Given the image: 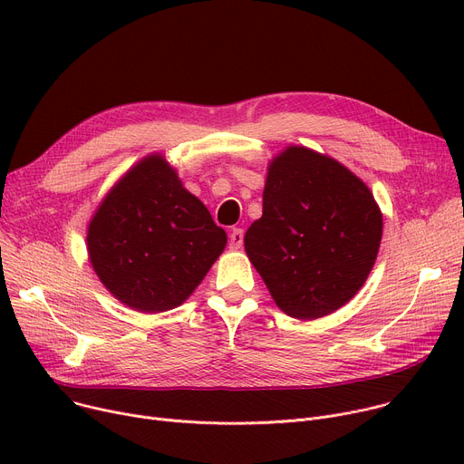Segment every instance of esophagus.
<instances>
[{
	"instance_id": "obj_1",
	"label": "esophagus",
	"mask_w": 464,
	"mask_h": 464,
	"mask_svg": "<svg viewBox=\"0 0 464 464\" xmlns=\"http://www.w3.org/2000/svg\"><path fill=\"white\" fill-rule=\"evenodd\" d=\"M242 242H245V231L238 227H233L229 233V248L238 250L242 246Z\"/></svg>"
}]
</instances>
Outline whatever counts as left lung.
<instances>
[{
    "label": "left lung",
    "mask_w": 464,
    "mask_h": 464,
    "mask_svg": "<svg viewBox=\"0 0 464 464\" xmlns=\"http://www.w3.org/2000/svg\"><path fill=\"white\" fill-rule=\"evenodd\" d=\"M380 240L371 189L338 161L289 146L269 167L263 216L248 227L245 248L278 308L315 320L357 294Z\"/></svg>",
    "instance_id": "left-lung-1"
}]
</instances>
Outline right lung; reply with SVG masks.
<instances>
[{
	"instance_id": "obj_1",
	"label": "right lung",
	"mask_w": 464,
	"mask_h": 464,
	"mask_svg": "<svg viewBox=\"0 0 464 464\" xmlns=\"http://www.w3.org/2000/svg\"><path fill=\"white\" fill-rule=\"evenodd\" d=\"M93 271L140 312L182 304L226 248V231L182 188L175 169L149 156L121 179L88 227Z\"/></svg>"
}]
</instances>
